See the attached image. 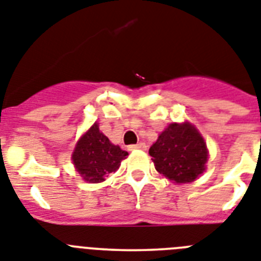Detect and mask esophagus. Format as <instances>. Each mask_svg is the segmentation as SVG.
I'll use <instances>...</instances> for the list:
<instances>
[{"label": "esophagus", "mask_w": 261, "mask_h": 261, "mask_svg": "<svg viewBox=\"0 0 261 261\" xmlns=\"http://www.w3.org/2000/svg\"><path fill=\"white\" fill-rule=\"evenodd\" d=\"M128 149H130V150H146V145L141 142V143H137V145L130 146Z\"/></svg>", "instance_id": "1"}]
</instances>
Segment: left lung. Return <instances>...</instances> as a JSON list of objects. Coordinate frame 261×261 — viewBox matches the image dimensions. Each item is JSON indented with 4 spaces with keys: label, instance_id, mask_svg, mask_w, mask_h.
<instances>
[{
    "label": "left lung",
    "instance_id": "1",
    "mask_svg": "<svg viewBox=\"0 0 261 261\" xmlns=\"http://www.w3.org/2000/svg\"><path fill=\"white\" fill-rule=\"evenodd\" d=\"M149 154L156 171L174 184L193 182L206 169V143L189 122L169 124L152 143Z\"/></svg>",
    "mask_w": 261,
    "mask_h": 261
}]
</instances>
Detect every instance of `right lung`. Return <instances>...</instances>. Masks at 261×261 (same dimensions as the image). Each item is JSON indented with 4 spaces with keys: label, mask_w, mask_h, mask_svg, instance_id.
<instances>
[{
    "label": "right lung",
    "mask_w": 261,
    "mask_h": 261,
    "mask_svg": "<svg viewBox=\"0 0 261 261\" xmlns=\"http://www.w3.org/2000/svg\"><path fill=\"white\" fill-rule=\"evenodd\" d=\"M128 155L119 146L112 145L110 139L94 123L83 134L72 152V162L83 179L90 184L103 182L106 175L115 173L120 162Z\"/></svg>",
    "instance_id": "add662e5"
}]
</instances>
